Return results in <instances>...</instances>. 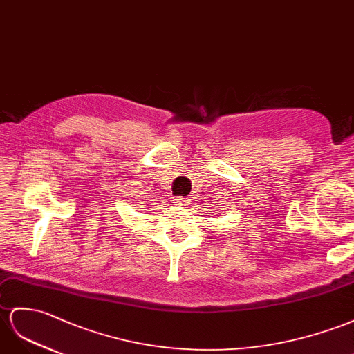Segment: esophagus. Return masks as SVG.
Returning a JSON list of instances; mask_svg holds the SVG:
<instances>
[{
    "label": "esophagus",
    "mask_w": 354,
    "mask_h": 354,
    "mask_svg": "<svg viewBox=\"0 0 354 354\" xmlns=\"http://www.w3.org/2000/svg\"><path fill=\"white\" fill-rule=\"evenodd\" d=\"M174 203L178 206H185V205H188V198L187 197H175Z\"/></svg>",
    "instance_id": "obj_1"
}]
</instances>
